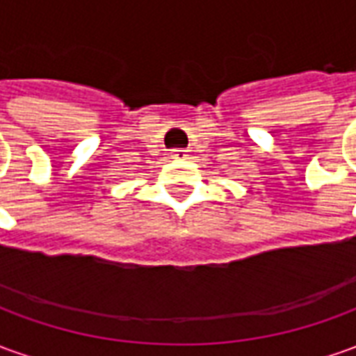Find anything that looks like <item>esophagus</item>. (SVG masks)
Instances as JSON below:
<instances>
[{
    "instance_id": "obj_1",
    "label": "esophagus",
    "mask_w": 356,
    "mask_h": 356,
    "mask_svg": "<svg viewBox=\"0 0 356 356\" xmlns=\"http://www.w3.org/2000/svg\"><path fill=\"white\" fill-rule=\"evenodd\" d=\"M170 156H172V159H178V161H184V159H188V151H186V149H172V151H170Z\"/></svg>"
}]
</instances>
